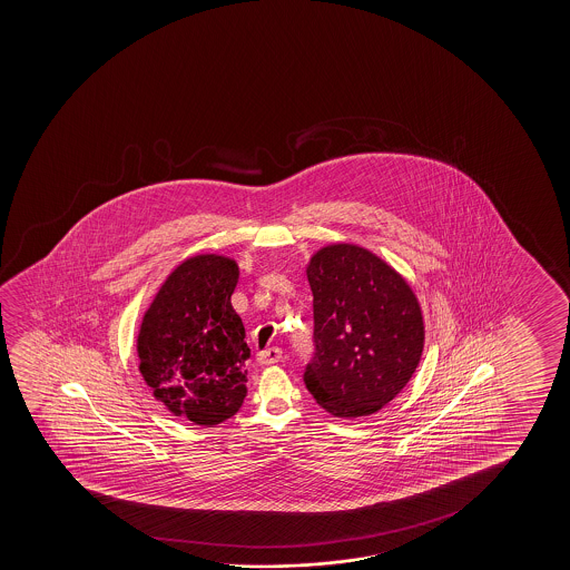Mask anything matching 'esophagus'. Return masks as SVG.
Here are the masks:
<instances>
[{"label": "esophagus", "instance_id": "obj_1", "mask_svg": "<svg viewBox=\"0 0 570 570\" xmlns=\"http://www.w3.org/2000/svg\"><path fill=\"white\" fill-rule=\"evenodd\" d=\"M284 358V352L278 346H273V348H266V351L261 352L258 354V364H263V366H271V364H278Z\"/></svg>", "mask_w": 570, "mask_h": 570}]
</instances>
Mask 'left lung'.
<instances>
[{"label": "left lung", "mask_w": 570, "mask_h": 570, "mask_svg": "<svg viewBox=\"0 0 570 570\" xmlns=\"http://www.w3.org/2000/svg\"><path fill=\"white\" fill-rule=\"evenodd\" d=\"M305 273L315 321L305 387L338 419L377 413L421 362L424 321L413 288L383 258L354 243L321 247Z\"/></svg>", "instance_id": "8db88e82"}]
</instances>
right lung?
I'll return each instance as SVG.
<instances>
[{
    "instance_id": "obj_1",
    "label": "right lung",
    "mask_w": 570,
    "mask_h": 570,
    "mask_svg": "<svg viewBox=\"0 0 570 570\" xmlns=\"http://www.w3.org/2000/svg\"><path fill=\"white\" fill-rule=\"evenodd\" d=\"M237 281L234 258H185L141 317L136 351L144 382L175 416L198 426L227 421L247 395L250 351L232 305Z\"/></svg>"
}]
</instances>
